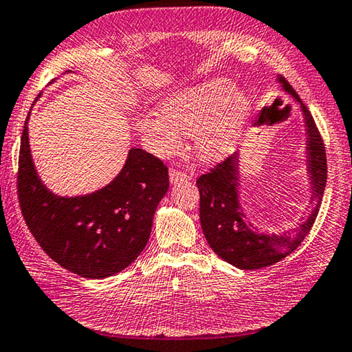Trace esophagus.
<instances>
[{
  "label": "esophagus",
  "mask_w": 352,
  "mask_h": 352,
  "mask_svg": "<svg viewBox=\"0 0 352 352\" xmlns=\"http://www.w3.org/2000/svg\"><path fill=\"white\" fill-rule=\"evenodd\" d=\"M169 180H170L172 184L183 183V182H189V174H188V172H184V170L172 168V169L169 170Z\"/></svg>",
  "instance_id": "1"
}]
</instances>
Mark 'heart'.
Returning <instances> with one entry per match:
<instances>
[{"label":"heart","instance_id":"1","mask_svg":"<svg viewBox=\"0 0 352 352\" xmlns=\"http://www.w3.org/2000/svg\"><path fill=\"white\" fill-rule=\"evenodd\" d=\"M250 113V100L224 79L182 88L164 98L160 111H146L135 122L155 154L178 153L184 135L194 133L195 153L208 162L233 153Z\"/></svg>","mask_w":352,"mask_h":352}]
</instances>
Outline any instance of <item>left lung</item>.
Returning <instances> with one entry per match:
<instances>
[{"label":"left lung","instance_id":"8db88e82","mask_svg":"<svg viewBox=\"0 0 352 352\" xmlns=\"http://www.w3.org/2000/svg\"><path fill=\"white\" fill-rule=\"evenodd\" d=\"M278 80L284 91L300 103L307 126V157L308 174L311 182L314 209L307 221L299 229L280 235H264L252 230V224L245 221L241 210L239 186V154L235 153L218 163L215 168L197 178L199 190V221L210 249L226 263L241 270H258L279 263L300 245L311 230L322 203L323 190L327 186V154L325 144L311 113L299 94L279 76Z\"/></svg>","mask_w":352,"mask_h":352}]
</instances>
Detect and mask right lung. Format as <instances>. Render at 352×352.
Returning <instances> with one entry per match:
<instances>
[{
	"instance_id": "obj_1",
	"label": "right lung",
	"mask_w": 352,
	"mask_h": 352,
	"mask_svg": "<svg viewBox=\"0 0 352 352\" xmlns=\"http://www.w3.org/2000/svg\"><path fill=\"white\" fill-rule=\"evenodd\" d=\"M27 120L16 183L32 235L54 263L79 276L103 279L125 270L148 243L155 209L169 189L168 168L155 155L133 148L105 188L82 197H58L34 169Z\"/></svg>"
}]
</instances>
